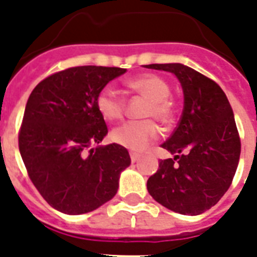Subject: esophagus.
Listing matches in <instances>:
<instances>
[{
  "mask_svg": "<svg viewBox=\"0 0 257 257\" xmlns=\"http://www.w3.org/2000/svg\"><path fill=\"white\" fill-rule=\"evenodd\" d=\"M129 155H131V160H132V163H136V161L140 159V155H139V153L131 152Z\"/></svg>",
  "mask_w": 257,
  "mask_h": 257,
  "instance_id": "1",
  "label": "esophagus"
}]
</instances>
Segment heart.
<instances>
[{
  "instance_id": "obj_1",
  "label": "heart",
  "mask_w": 257,
  "mask_h": 257,
  "mask_svg": "<svg viewBox=\"0 0 257 257\" xmlns=\"http://www.w3.org/2000/svg\"><path fill=\"white\" fill-rule=\"evenodd\" d=\"M125 86L148 100L144 117L156 118L163 125H171L175 120V104L171 100V86L164 78L157 74L147 73L133 77L125 82ZM96 106L101 116L108 121L122 118L125 113L124 97L113 86H104L96 97ZM116 144L132 149L143 151L160 137V128L153 120L128 121L117 126L110 133Z\"/></svg>"
}]
</instances>
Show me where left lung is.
I'll return each mask as SVG.
<instances>
[{"label": "left lung", "mask_w": 257, "mask_h": 257, "mask_svg": "<svg viewBox=\"0 0 257 257\" xmlns=\"http://www.w3.org/2000/svg\"><path fill=\"white\" fill-rule=\"evenodd\" d=\"M145 68L173 73L184 92L181 118L161 145L175 157L160 160L147 183L149 195L171 211L200 215L223 197L239 164L241 143L233 110L223 89L189 66Z\"/></svg>", "instance_id": "1"}]
</instances>
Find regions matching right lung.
<instances>
[{"label":"right lung","instance_id":"right-lung-1","mask_svg":"<svg viewBox=\"0 0 257 257\" xmlns=\"http://www.w3.org/2000/svg\"><path fill=\"white\" fill-rule=\"evenodd\" d=\"M122 68L74 66L44 78L26 102L18 148L32 183L49 205L68 215L94 211L116 195L131 164L118 144H100L108 126L96 106L101 89Z\"/></svg>","mask_w":257,"mask_h":257}]
</instances>
